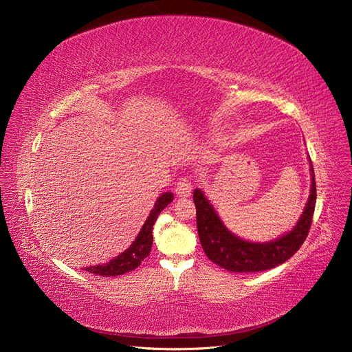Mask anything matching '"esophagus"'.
Masks as SVG:
<instances>
[{"label": "esophagus", "mask_w": 352, "mask_h": 352, "mask_svg": "<svg viewBox=\"0 0 352 352\" xmlns=\"http://www.w3.org/2000/svg\"><path fill=\"white\" fill-rule=\"evenodd\" d=\"M192 192V182L190 178H179L175 186V194L181 198H187Z\"/></svg>", "instance_id": "1"}]
</instances>
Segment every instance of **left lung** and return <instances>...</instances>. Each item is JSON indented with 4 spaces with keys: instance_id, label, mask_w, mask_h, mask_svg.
Masks as SVG:
<instances>
[{
    "instance_id": "8db88e82",
    "label": "left lung",
    "mask_w": 352,
    "mask_h": 352,
    "mask_svg": "<svg viewBox=\"0 0 352 352\" xmlns=\"http://www.w3.org/2000/svg\"><path fill=\"white\" fill-rule=\"evenodd\" d=\"M311 173L312 184L309 198L297 226L288 234L264 244L248 243L230 232L210 201L197 188L192 195L197 208V228L202 250L210 260L221 268L232 272H260L289 260L304 244L311 228L314 210H316L317 187L312 165Z\"/></svg>"
}]
</instances>
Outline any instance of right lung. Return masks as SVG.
I'll return each instance as SVG.
<instances>
[{"instance_id":"obj_1","label":"right lung","mask_w":352,"mask_h":352,"mask_svg":"<svg viewBox=\"0 0 352 352\" xmlns=\"http://www.w3.org/2000/svg\"><path fill=\"white\" fill-rule=\"evenodd\" d=\"M173 199L174 195L171 192H164L161 197H158L154 208L151 210L150 215H148L145 224L142 226L140 234L135 238V241L129 245V248L107 264L88 267L85 270L89 271L91 274L101 276H117L135 270L141 264V261H144L145 258L150 255L153 247V227L160 212L168 206Z\"/></svg>"}]
</instances>
